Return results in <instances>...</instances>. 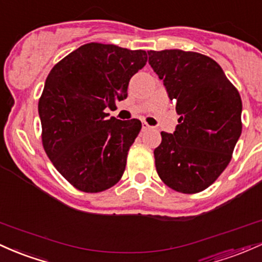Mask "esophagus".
Returning <instances> with one entry per match:
<instances>
[{
  "instance_id": "obj_1",
  "label": "esophagus",
  "mask_w": 262,
  "mask_h": 262,
  "mask_svg": "<svg viewBox=\"0 0 262 262\" xmlns=\"http://www.w3.org/2000/svg\"><path fill=\"white\" fill-rule=\"evenodd\" d=\"M149 128H151V126H149L148 123L142 122V131H147V130H149Z\"/></svg>"
}]
</instances>
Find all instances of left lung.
<instances>
[{
    "instance_id": "left-lung-1",
    "label": "left lung",
    "mask_w": 262,
    "mask_h": 262,
    "mask_svg": "<svg viewBox=\"0 0 262 262\" xmlns=\"http://www.w3.org/2000/svg\"><path fill=\"white\" fill-rule=\"evenodd\" d=\"M148 63L176 101L173 134L161 132L155 163L163 183L187 194L216 181L242 135V98L211 58L181 49L149 51Z\"/></svg>"
}]
</instances>
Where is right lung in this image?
Segmentation results:
<instances>
[{"label":"right lung","instance_id":"1","mask_svg":"<svg viewBox=\"0 0 262 262\" xmlns=\"http://www.w3.org/2000/svg\"><path fill=\"white\" fill-rule=\"evenodd\" d=\"M146 61L141 49L88 43L47 76L38 102L44 151L76 189L102 192L122 177L142 125L137 119H107L105 110L127 98L130 79Z\"/></svg>","mask_w":262,"mask_h":262}]
</instances>
